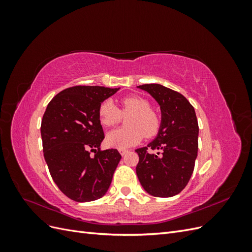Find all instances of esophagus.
Wrapping results in <instances>:
<instances>
[{
  "instance_id": "esophagus-1",
  "label": "esophagus",
  "mask_w": 252,
  "mask_h": 252,
  "mask_svg": "<svg viewBox=\"0 0 252 252\" xmlns=\"http://www.w3.org/2000/svg\"><path fill=\"white\" fill-rule=\"evenodd\" d=\"M119 151H120V154L122 155V156H125L127 152H128V149H125V148H121V149H119Z\"/></svg>"
}]
</instances>
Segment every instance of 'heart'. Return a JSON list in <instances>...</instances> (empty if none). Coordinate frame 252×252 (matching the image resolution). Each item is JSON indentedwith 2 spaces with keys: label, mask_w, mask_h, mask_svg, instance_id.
<instances>
[{
  "label": "heart",
  "mask_w": 252,
  "mask_h": 252,
  "mask_svg": "<svg viewBox=\"0 0 252 252\" xmlns=\"http://www.w3.org/2000/svg\"><path fill=\"white\" fill-rule=\"evenodd\" d=\"M126 119L127 127L109 132L106 142L112 147L127 148L139 144L144 134L147 138L156 135L161 127V118L151 108L150 102L140 95H128L121 100L119 109L111 100H104L98 106V119L105 127H112L120 123L122 116Z\"/></svg>",
  "instance_id": "1"
}]
</instances>
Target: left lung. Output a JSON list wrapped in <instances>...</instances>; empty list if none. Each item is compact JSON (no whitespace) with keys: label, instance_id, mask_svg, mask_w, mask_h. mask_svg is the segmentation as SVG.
<instances>
[{"label":"left lung","instance_id":"obj_1","mask_svg":"<svg viewBox=\"0 0 252 252\" xmlns=\"http://www.w3.org/2000/svg\"><path fill=\"white\" fill-rule=\"evenodd\" d=\"M139 88L146 90L161 106L162 123L156 140L135 150L139 155L136 174L148 193L170 197L186 187L194 169L199 148L195 111L178 91L159 84H143Z\"/></svg>","mask_w":252,"mask_h":252}]
</instances>
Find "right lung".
Masks as SVG:
<instances>
[{"instance_id":"add662e5","label":"right lung","mask_w":252,"mask_h":252,"mask_svg":"<svg viewBox=\"0 0 252 252\" xmlns=\"http://www.w3.org/2000/svg\"><path fill=\"white\" fill-rule=\"evenodd\" d=\"M118 90L81 85L66 88L52 98L44 112V158L53 182L70 200L95 201L111 184L122 156L117 149L100 148L105 135L98 106Z\"/></svg>"}]
</instances>
